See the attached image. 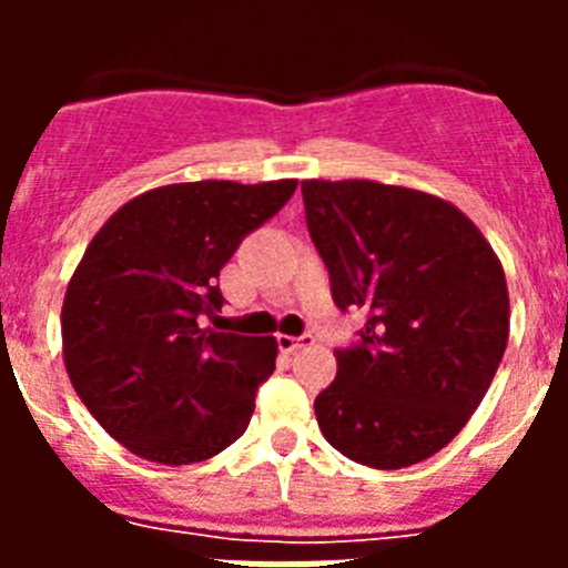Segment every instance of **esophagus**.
<instances>
[{
    "label": "esophagus",
    "mask_w": 568,
    "mask_h": 568,
    "mask_svg": "<svg viewBox=\"0 0 568 568\" xmlns=\"http://www.w3.org/2000/svg\"><path fill=\"white\" fill-rule=\"evenodd\" d=\"M313 344V335H278V349L281 353H295L301 346Z\"/></svg>",
    "instance_id": "esophagus-1"
}]
</instances>
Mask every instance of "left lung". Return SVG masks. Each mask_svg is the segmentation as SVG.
I'll return each mask as SVG.
<instances>
[{
	"label": "left lung",
	"mask_w": 568,
	"mask_h": 568,
	"mask_svg": "<svg viewBox=\"0 0 568 568\" xmlns=\"http://www.w3.org/2000/svg\"><path fill=\"white\" fill-rule=\"evenodd\" d=\"M338 310L366 313L315 398L321 435L355 464L404 469L440 453L478 409L509 341L504 264L475 222L424 190L301 182Z\"/></svg>",
	"instance_id": "left-lung-1"
}]
</instances>
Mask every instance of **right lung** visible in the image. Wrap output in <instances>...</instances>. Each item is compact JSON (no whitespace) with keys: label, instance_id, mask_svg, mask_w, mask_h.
Wrapping results in <instances>:
<instances>
[{"label":"right lung","instance_id":"obj_1","mask_svg":"<svg viewBox=\"0 0 568 568\" xmlns=\"http://www.w3.org/2000/svg\"><path fill=\"white\" fill-rule=\"evenodd\" d=\"M295 184H164L122 204L84 250L62 304L64 369L104 433L139 458L199 464L247 429L278 341L213 333L202 318L222 310L215 281L241 239Z\"/></svg>","mask_w":568,"mask_h":568}]
</instances>
